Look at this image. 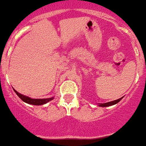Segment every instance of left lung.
<instances>
[{
    "instance_id": "8db88e82",
    "label": "left lung",
    "mask_w": 146,
    "mask_h": 146,
    "mask_svg": "<svg viewBox=\"0 0 146 146\" xmlns=\"http://www.w3.org/2000/svg\"><path fill=\"white\" fill-rule=\"evenodd\" d=\"M121 99L122 98H120V99H118L117 100L114 101H111V102H109V103H106V104H100L99 106L100 107H110V106H112V105H114V104H117L118 102H120L121 100Z\"/></svg>"
}]
</instances>
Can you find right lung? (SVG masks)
<instances>
[{"label": "right lung", "mask_w": 146, "mask_h": 146, "mask_svg": "<svg viewBox=\"0 0 146 146\" xmlns=\"http://www.w3.org/2000/svg\"><path fill=\"white\" fill-rule=\"evenodd\" d=\"M14 91L15 92L18 96H19L22 101H24L25 103L29 104H32V105H43V104L48 103L49 101L52 100L54 97L51 98H47V99H32L30 97H28V96H25L22 95L21 93H19L15 90L14 89Z\"/></svg>", "instance_id": "add662e5"}]
</instances>
